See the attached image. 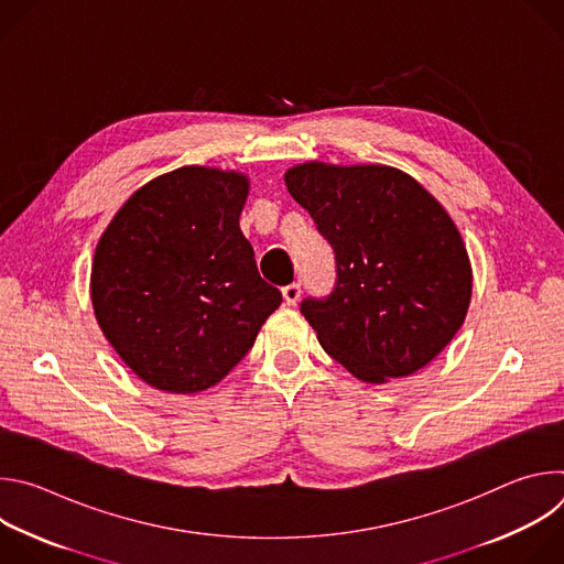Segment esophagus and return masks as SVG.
I'll return each instance as SVG.
<instances>
[{
    "label": "esophagus",
    "mask_w": 564,
    "mask_h": 564,
    "mask_svg": "<svg viewBox=\"0 0 564 564\" xmlns=\"http://www.w3.org/2000/svg\"><path fill=\"white\" fill-rule=\"evenodd\" d=\"M301 294H303V290H301L299 283H290V285L283 288V299H285L288 305H296L299 299H301Z\"/></svg>",
    "instance_id": "34e87169"
}]
</instances>
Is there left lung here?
<instances>
[{"instance_id":"obj_1","label":"left lung","mask_w":564,"mask_h":564,"mask_svg":"<svg viewBox=\"0 0 564 564\" xmlns=\"http://www.w3.org/2000/svg\"><path fill=\"white\" fill-rule=\"evenodd\" d=\"M285 185L335 252L333 292L301 301L324 350L370 383L433 361L462 328L473 288L444 207L383 165L305 163Z\"/></svg>"}]
</instances>
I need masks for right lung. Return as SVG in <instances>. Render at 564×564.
Segmentation results:
<instances>
[{"label": "right lung", "instance_id": "obj_1", "mask_svg": "<svg viewBox=\"0 0 564 564\" xmlns=\"http://www.w3.org/2000/svg\"><path fill=\"white\" fill-rule=\"evenodd\" d=\"M248 187L234 172L176 170L138 189L100 238L96 318L122 361L158 390L218 383L283 301L238 227Z\"/></svg>", "mask_w": 564, "mask_h": 564}]
</instances>
